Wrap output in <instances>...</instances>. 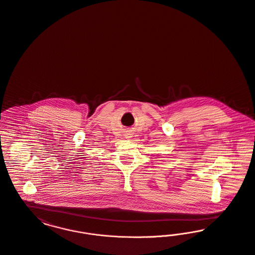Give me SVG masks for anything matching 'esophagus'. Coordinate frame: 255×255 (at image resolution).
Here are the masks:
<instances>
[{
    "label": "esophagus",
    "mask_w": 255,
    "mask_h": 255,
    "mask_svg": "<svg viewBox=\"0 0 255 255\" xmlns=\"http://www.w3.org/2000/svg\"><path fill=\"white\" fill-rule=\"evenodd\" d=\"M131 136H132V135H131V133H129V134H127V137H129V138H130V137H131Z\"/></svg>",
    "instance_id": "obj_1"
}]
</instances>
